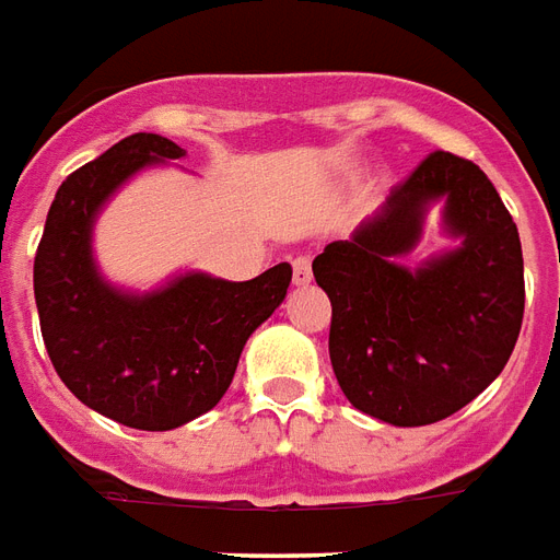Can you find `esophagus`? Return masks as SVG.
I'll use <instances>...</instances> for the list:
<instances>
[{"instance_id": "esophagus-1", "label": "esophagus", "mask_w": 560, "mask_h": 560, "mask_svg": "<svg viewBox=\"0 0 560 560\" xmlns=\"http://www.w3.org/2000/svg\"><path fill=\"white\" fill-rule=\"evenodd\" d=\"M292 280L298 285H306L313 280V259H310V254H301L292 259Z\"/></svg>"}]
</instances>
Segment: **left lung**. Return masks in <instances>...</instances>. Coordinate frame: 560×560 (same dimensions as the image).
I'll use <instances>...</instances> for the list:
<instances>
[{
  "label": "left lung",
  "instance_id": "left-lung-1",
  "mask_svg": "<svg viewBox=\"0 0 560 560\" xmlns=\"http://www.w3.org/2000/svg\"><path fill=\"white\" fill-rule=\"evenodd\" d=\"M446 200L465 245L410 272L395 255ZM330 298V363L345 398L398 428L440 422L493 384L523 327V247L481 167L434 150L395 185L377 218L313 259Z\"/></svg>",
  "mask_w": 560,
  "mask_h": 560
}]
</instances>
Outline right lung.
Segmentation results:
<instances>
[{
	"instance_id": "1",
	"label": "right lung",
	"mask_w": 560,
	"mask_h": 560,
	"mask_svg": "<svg viewBox=\"0 0 560 560\" xmlns=\"http://www.w3.org/2000/svg\"><path fill=\"white\" fill-rule=\"evenodd\" d=\"M183 147L153 132L117 141L67 176L35 254V301L46 354L70 393L138 431H171L224 398L247 336L285 298L280 262L247 283L176 277L153 295H124L96 275L91 226L117 185Z\"/></svg>"
}]
</instances>
